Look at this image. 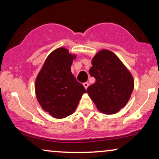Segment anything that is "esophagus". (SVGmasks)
<instances>
[{"label": "esophagus", "instance_id": "34e87169", "mask_svg": "<svg viewBox=\"0 0 159 159\" xmlns=\"http://www.w3.org/2000/svg\"><path fill=\"white\" fill-rule=\"evenodd\" d=\"M83 85L84 87V88H85L87 90V88H88V86H89V83H88V82H84V83L83 84Z\"/></svg>", "mask_w": 159, "mask_h": 159}]
</instances>
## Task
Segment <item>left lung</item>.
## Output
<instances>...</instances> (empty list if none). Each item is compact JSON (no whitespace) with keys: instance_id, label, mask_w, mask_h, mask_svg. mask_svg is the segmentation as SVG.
Masks as SVG:
<instances>
[{"instance_id":"1","label":"left lung","mask_w":159,"mask_h":159,"mask_svg":"<svg viewBox=\"0 0 159 159\" xmlns=\"http://www.w3.org/2000/svg\"><path fill=\"white\" fill-rule=\"evenodd\" d=\"M89 70L95 82L87 91L98 110L103 114H116L125 107L134 89L132 74L112 51L102 49L91 60Z\"/></svg>"}]
</instances>
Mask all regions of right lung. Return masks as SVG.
Segmentation results:
<instances>
[{
  "instance_id": "add662e5",
  "label": "right lung",
  "mask_w": 159,
  "mask_h": 159,
  "mask_svg": "<svg viewBox=\"0 0 159 159\" xmlns=\"http://www.w3.org/2000/svg\"><path fill=\"white\" fill-rule=\"evenodd\" d=\"M76 54L64 47L48 56L35 80L34 90L39 104L45 112L63 119L75 112L87 91L71 71Z\"/></svg>"
}]
</instances>
